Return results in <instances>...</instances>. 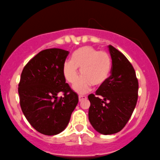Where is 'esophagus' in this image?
Returning a JSON list of instances; mask_svg holds the SVG:
<instances>
[{"instance_id": "esophagus-1", "label": "esophagus", "mask_w": 160, "mask_h": 160, "mask_svg": "<svg viewBox=\"0 0 160 160\" xmlns=\"http://www.w3.org/2000/svg\"><path fill=\"white\" fill-rule=\"evenodd\" d=\"M87 96H84V95H80V96H79V101L81 102L82 100L86 99H87Z\"/></svg>"}]
</instances>
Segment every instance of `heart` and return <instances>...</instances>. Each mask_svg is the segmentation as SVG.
<instances>
[{
	"label": "heart",
	"mask_w": 160,
	"mask_h": 160,
	"mask_svg": "<svg viewBox=\"0 0 160 160\" xmlns=\"http://www.w3.org/2000/svg\"><path fill=\"white\" fill-rule=\"evenodd\" d=\"M83 76L73 86L79 93H85L91 86L100 87L108 80L112 71V59L104 51L92 46H84L72 54L71 61H67L63 65V73L69 83H74L79 77L78 68Z\"/></svg>",
	"instance_id": "obj_1"
}]
</instances>
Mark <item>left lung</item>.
I'll use <instances>...</instances> for the list:
<instances>
[{"instance_id":"obj_1","label":"left lung","mask_w":160,"mask_h":160,"mask_svg":"<svg viewBox=\"0 0 160 160\" xmlns=\"http://www.w3.org/2000/svg\"><path fill=\"white\" fill-rule=\"evenodd\" d=\"M111 75L96 94H89V120L95 130L112 134L124 128L134 112L138 98V80L132 64L112 45Z\"/></svg>"}]
</instances>
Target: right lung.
Returning a JSON list of instances; mask_svg holds the SVG:
<instances>
[{
  "instance_id": "right-lung-1",
  "label": "right lung",
  "mask_w": 160,
  "mask_h": 160,
  "mask_svg": "<svg viewBox=\"0 0 160 160\" xmlns=\"http://www.w3.org/2000/svg\"><path fill=\"white\" fill-rule=\"evenodd\" d=\"M69 52L41 51L26 64L18 86L21 109L29 124L45 135L64 131L78 103V95L66 83L63 65ZM61 92L62 96L57 94Z\"/></svg>"
}]
</instances>
